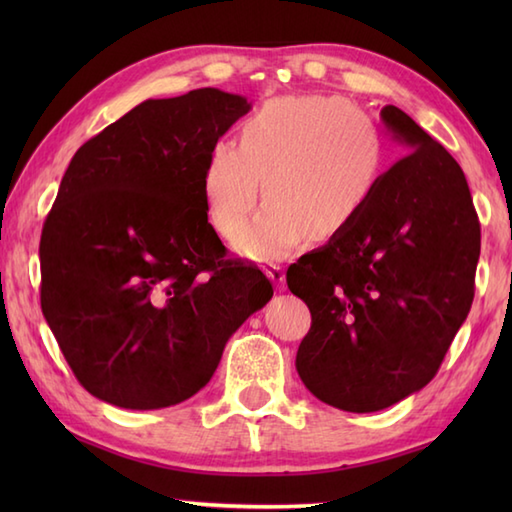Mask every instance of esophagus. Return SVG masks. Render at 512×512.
<instances>
[{
  "mask_svg": "<svg viewBox=\"0 0 512 512\" xmlns=\"http://www.w3.org/2000/svg\"><path fill=\"white\" fill-rule=\"evenodd\" d=\"M264 273H266V277H268L270 281H273V284H275L279 290L286 288L284 268H281L279 264H266V266H264Z\"/></svg>",
  "mask_w": 512,
  "mask_h": 512,
  "instance_id": "34e87169",
  "label": "esophagus"
}]
</instances>
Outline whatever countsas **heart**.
Wrapping results in <instances>:
<instances>
[{"label": "heart", "instance_id": "1", "mask_svg": "<svg viewBox=\"0 0 512 512\" xmlns=\"http://www.w3.org/2000/svg\"><path fill=\"white\" fill-rule=\"evenodd\" d=\"M385 169V143L365 112L339 96L268 101L239 132V147L211 145L202 169L209 222L231 235L252 208L263 180L267 204L233 237L237 253L281 259L308 235H341L374 198Z\"/></svg>", "mask_w": 512, "mask_h": 512}]
</instances>
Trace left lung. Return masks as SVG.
Listing matches in <instances>:
<instances>
[{"instance_id":"1","label":"left lung","mask_w":512,"mask_h":512,"mask_svg":"<svg viewBox=\"0 0 512 512\" xmlns=\"http://www.w3.org/2000/svg\"><path fill=\"white\" fill-rule=\"evenodd\" d=\"M380 118L409 154L341 235L286 273L312 314L297 352L303 385L354 413L396 405L438 374L471 310L480 259L458 162L396 105Z\"/></svg>"}]
</instances>
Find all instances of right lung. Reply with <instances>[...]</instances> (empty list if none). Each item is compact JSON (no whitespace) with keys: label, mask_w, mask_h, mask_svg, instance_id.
<instances>
[{"label":"right lung","mask_w":512,"mask_h":512,"mask_svg":"<svg viewBox=\"0 0 512 512\" xmlns=\"http://www.w3.org/2000/svg\"><path fill=\"white\" fill-rule=\"evenodd\" d=\"M248 110L215 88L149 99L70 160L41 231V310L92 396L123 409L191 398L273 297L262 270L226 259L202 198L206 154Z\"/></svg>","instance_id":"obj_1"}]
</instances>
